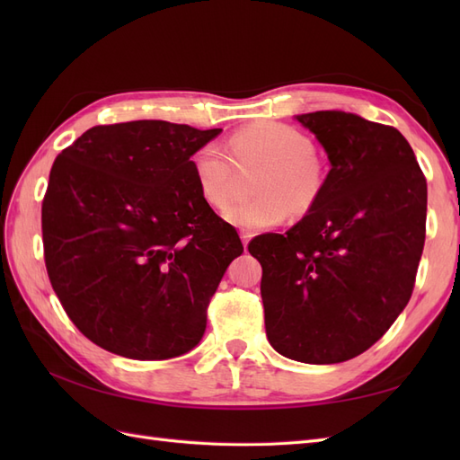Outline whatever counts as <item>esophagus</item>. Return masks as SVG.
Listing matches in <instances>:
<instances>
[{
  "label": "esophagus",
  "instance_id": "esophagus-1",
  "mask_svg": "<svg viewBox=\"0 0 460 460\" xmlns=\"http://www.w3.org/2000/svg\"><path fill=\"white\" fill-rule=\"evenodd\" d=\"M240 235H242V242H243V247L247 249V243H249V240H252V238H253V234H252V232H245V230H243V232H242Z\"/></svg>",
  "mask_w": 460,
  "mask_h": 460
}]
</instances>
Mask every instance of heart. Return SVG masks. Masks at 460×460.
I'll return each mask as SVG.
<instances>
[{"instance_id":"heart-1","label":"heart","mask_w":460,"mask_h":460,"mask_svg":"<svg viewBox=\"0 0 460 460\" xmlns=\"http://www.w3.org/2000/svg\"><path fill=\"white\" fill-rule=\"evenodd\" d=\"M238 169L262 166L253 191L257 198L230 205L225 218L242 230H267L291 215H305L318 201L324 186L323 166L314 157L307 134L282 122H257L230 137ZM217 144L201 146L191 157V169L203 199L225 207L235 186V166Z\"/></svg>"}]
</instances>
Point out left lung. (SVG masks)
Returning a JSON list of instances; mask_svg holds the SVG:
<instances>
[{
    "mask_svg": "<svg viewBox=\"0 0 460 460\" xmlns=\"http://www.w3.org/2000/svg\"><path fill=\"white\" fill-rule=\"evenodd\" d=\"M324 147L323 193L286 234L249 242L262 267L274 349L343 363L378 341L411 299L426 238V178L402 134L343 111L296 117Z\"/></svg>",
    "mask_w": 460,
    "mask_h": 460,
    "instance_id": "left-lung-1",
    "label": "left lung"
}]
</instances>
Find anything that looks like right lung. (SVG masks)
Segmentation results:
<instances>
[{"label":"right lung","mask_w":460,"mask_h":460,"mask_svg":"<svg viewBox=\"0 0 460 460\" xmlns=\"http://www.w3.org/2000/svg\"><path fill=\"white\" fill-rule=\"evenodd\" d=\"M220 132L107 124L55 159L41 203L48 276L68 318L105 351L161 360L201 341L208 303L243 252L191 169Z\"/></svg>","instance_id":"1"}]
</instances>
